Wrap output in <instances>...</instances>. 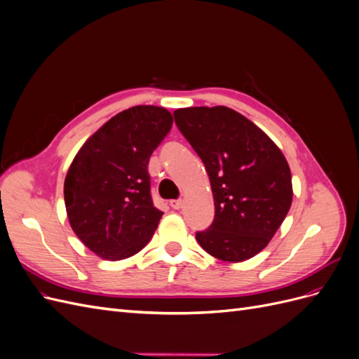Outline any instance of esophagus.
I'll use <instances>...</instances> for the list:
<instances>
[{
    "mask_svg": "<svg viewBox=\"0 0 359 359\" xmlns=\"http://www.w3.org/2000/svg\"><path fill=\"white\" fill-rule=\"evenodd\" d=\"M184 205V201L182 199H177V201H170V206L173 210H181Z\"/></svg>",
    "mask_w": 359,
    "mask_h": 359,
    "instance_id": "34e87169",
    "label": "esophagus"
}]
</instances>
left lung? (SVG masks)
<instances>
[{"label": "left lung", "instance_id": "1", "mask_svg": "<svg viewBox=\"0 0 359 359\" xmlns=\"http://www.w3.org/2000/svg\"><path fill=\"white\" fill-rule=\"evenodd\" d=\"M182 136L208 172L215 214L196 232L206 253L243 262L264 250L292 203V177L278 147L262 130L226 106L173 112Z\"/></svg>", "mask_w": 359, "mask_h": 359}]
</instances>
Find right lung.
<instances>
[{
	"label": "right lung",
	"mask_w": 359,
	"mask_h": 359,
	"mask_svg": "<svg viewBox=\"0 0 359 359\" xmlns=\"http://www.w3.org/2000/svg\"><path fill=\"white\" fill-rule=\"evenodd\" d=\"M170 127L165 107H130L76 154L64 181V202L73 232L97 256H133L156 232L163 212L151 198L148 161Z\"/></svg>",
	"instance_id": "1"
}]
</instances>
